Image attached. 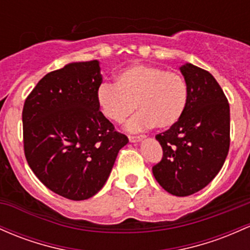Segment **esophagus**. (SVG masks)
I'll return each mask as SVG.
<instances>
[{"label": "esophagus", "instance_id": "34e87169", "mask_svg": "<svg viewBox=\"0 0 250 250\" xmlns=\"http://www.w3.org/2000/svg\"><path fill=\"white\" fill-rule=\"evenodd\" d=\"M145 139V136L144 135H141V136H129V141L130 142H139V141H141V140H144Z\"/></svg>", "mask_w": 250, "mask_h": 250}]
</instances>
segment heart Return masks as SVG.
<instances>
[{
  "label": "heart",
  "instance_id": "obj_1",
  "mask_svg": "<svg viewBox=\"0 0 250 250\" xmlns=\"http://www.w3.org/2000/svg\"><path fill=\"white\" fill-rule=\"evenodd\" d=\"M188 102L185 78L153 65L123 68L115 77V84L103 83L97 90L98 106L111 122L123 123L138 108L140 112L127 125L129 131L172 127L183 117Z\"/></svg>",
  "mask_w": 250,
  "mask_h": 250
}]
</instances>
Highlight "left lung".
I'll return each mask as SVG.
<instances>
[{
	"mask_svg": "<svg viewBox=\"0 0 250 250\" xmlns=\"http://www.w3.org/2000/svg\"><path fill=\"white\" fill-rule=\"evenodd\" d=\"M180 72L188 86L183 117L155 139L163 159L153 166L156 182L178 197L201 191L221 171L230 146V109L213 76L188 64Z\"/></svg>",
	"mask_w": 250,
	"mask_h": 250,
	"instance_id": "8db88e82",
	"label": "left lung"
}]
</instances>
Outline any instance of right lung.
I'll return each mask as SVG.
<instances>
[{"instance_id": "add662e5", "label": "right lung", "mask_w": 250, "mask_h": 250, "mask_svg": "<svg viewBox=\"0 0 250 250\" xmlns=\"http://www.w3.org/2000/svg\"><path fill=\"white\" fill-rule=\"evenodd\" d=\"M100 62H70L41 78L24 101L23 148L38 179L59 196L84 201L108 179L128 144L97 104Z\"/></svg>"}]
</instances>
